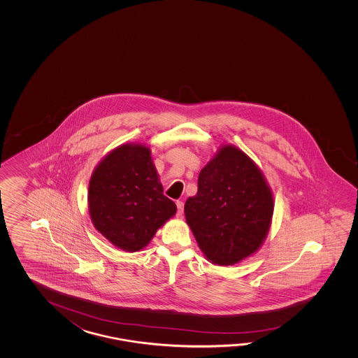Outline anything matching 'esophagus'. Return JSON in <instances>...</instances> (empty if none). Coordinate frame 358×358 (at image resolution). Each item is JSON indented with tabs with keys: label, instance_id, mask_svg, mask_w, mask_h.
Wrapping results in <instances>:
<instances>
[{
	"label": "esophagus",
	"instance_id": "34e87169",
	"mask_svg": "<svg viewBox=\"0 0 358 358\" xmlns=\"http://www.w3.org/2000/svg\"><path fill=\"white\" fill-rule=\"evenodd\" d=\"M182 210H184V203L182 201H176V216L180 217L182 215Z\"/></svg>",
	"mask_w": 358,
	"mask_h": 358
}]
</instances>
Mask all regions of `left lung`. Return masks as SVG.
I'll return each instance as SVG.
<instances>
[{
  "label": "left lung",
  "mask_w": 358,
  "mask_h": 358,
  "mask_svg": "<svg viewBox=\"0 0 358 358\" xmlns=\"http://www.w3.org/2000/svg\"><path fill=\"white\" fill-rule=\"evenodd\" d=\"M274 211L271 190L257 165L224 145L201 170L198 192L184 206L201 251L213 264L234 265L257 251Z\"/></svg>",
  "instance_id": "8db88e82"
}]
</instances>
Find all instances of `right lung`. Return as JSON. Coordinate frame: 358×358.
<instances>
[{
    "instance_id": "add662e5",
    "label": "right lung",
    "mask_w": 358,
    "mask_h": 358,
    "mask_svg": "<svg viewBox=\"0 0 358 358\" xmlns=\"http://www.w3.org/2000/svg\"><path fill=\"white\" fill-rule=\"evenodd\" d=\"M94 228L122 251L145 247L176 213L145 145H122L94 169L88 188Z\"/></svg>"
}]
</instances>
